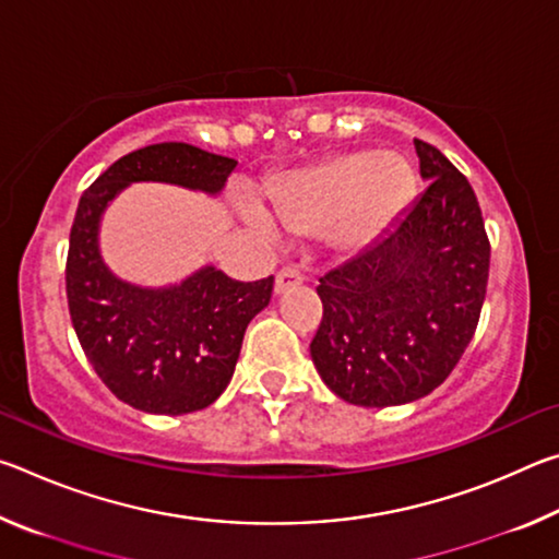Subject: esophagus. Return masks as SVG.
I'll list each match as a JSON object with an SVG mask.
<instances>
[{
    "mask_svg": "<svg viewBox=\"0 0 559 559\" xmlns=\"http://www.w3.org/2000/svg\"><path fill=\"white\" fill-rule=\"evenodd\" d=\"M302 283V273L298 266H283L276 276V293H286L288 288H296Z\"/></svg>",
    "mask_w": 559,
    "mask_h": 559,
    "instance_id": "obj_1",
    "label": "esophagus"
}]
</instances>
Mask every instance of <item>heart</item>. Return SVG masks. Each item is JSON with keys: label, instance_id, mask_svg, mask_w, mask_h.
Wrapping results in <instances>:
<instances>
[{"label": "heart", "instance_id": "b5f03b06", "mask_svg": "<svg viewBox=\"0 0 559 559\" xmlns=\"http://www.w3.org/2000/svg\"><path fill=\"white\" fill-rule=\"evenodd\" d=\"M414 200V173L396 155L349 153L300 169L271 189V215L290 236L330 234L347 251L365 249L392 229ZM246 222L276 234L261 206H246Z\"/></svg>", "mask_w": 559, "mask_h": 559}]
</instances>
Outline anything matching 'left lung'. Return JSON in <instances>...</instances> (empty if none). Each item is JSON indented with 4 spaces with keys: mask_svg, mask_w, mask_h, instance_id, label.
Returning <instances> with one entry per match:
<instances>
[{
    "mask_svg": "<svg viewBox=\"0 0 559 559\" xmlns=\"http://www.w3.org/2000/svg\"><path fill=\"white\" fill-rule=\"evenodd\" d=\"M427 189L382 239L320 278L310 343L340 400L396 406L447 380L476 333L490 243L476 194L437 147L414 140Z\"/></svg>",
    "mask_w": 559,
    "mask_h": 559,
    "instance_id": "left-lung-1",
    "label": "left lung"
}]
</instances>
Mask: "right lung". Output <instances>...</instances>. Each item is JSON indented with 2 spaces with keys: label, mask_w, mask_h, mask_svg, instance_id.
Instances as JSON below:
<instances>
[{
  "label": "right lung",
  "mask_w": 559,
  "mask_h": 559,
  "mask_svg": "<svg viewBox=\"0 0 559 559\" xmlns=\"http://www.w3.org/2000/svg\"><path fill=\"white\" fill-rule=\"evenodd\" d=\"M236 159L187 143L120 157L83 192L69 239L66 296L79 343L103 384L147 414L210 406L231 382L246 325L269 306L273 276L241 283L202 266L182 283L143 288L100 257V219L132 182H165L219 194Z\"/></svg>",
  "instance_id": "add662e5"
}]
</instances>
